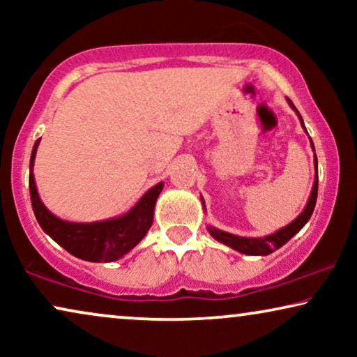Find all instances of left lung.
Listing matches in <instances>:
<instances>
[{"instance_id":"1","label":"left lung","mask_w":357,"mask_h":357,"mask_svg":"<svg viewBox=\"0 0 357 357\" xmlns=\"http://www.w3.org/2000/svg\"><path fill=\"white\" fill-rule=\"evenodd\" d=\"M287 100H289V99H287ZM289 105L296 110V107L291 100H289ZM297 115H299V112H297ZM299 120L302 123L301 115H299ZM302 126H304V123H302ZM312 149H314V143H312ZM315 169H317V155H315ZM317 193H319V177L315 175L314 188H312L310 198H309V202H307V206H305L304 211H302L299 216H297V219H294V221L289 224V226L280 229V231L271 234V236H268V237H263V238L237 237V236H232V234L222 232V231H219V229H214V227H208V231L214 238H216L218 242L226 243V245L234 248V250L245 253V255H270V253H273L275 250H278L280 247L284 245V243L289 241V238L294 237L296 234L305 226V222L309 221L312 213H314V208H315V203H317Z\"/></svg>"}]
</instances>
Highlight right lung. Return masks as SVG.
<instances>
[{"label":"right lung","mask_w":357,"mask_h":357,"mask_svg":"<svg viewBox=\"0 0 357 357\" xmlns=\"http://www.w3.org/2000/svg\"><path fill=\"white\" fill-rule=\"evenodd\" d=\"M38 141H36L31 155V174H29V190H31L32 209L38 224L53 241L81 260L86 261H115L128 253L136 243L149 231L153 224L155 199H158L164 183L154 185L138 203L121 218L100 222H68L53 216L38 198L36 182H33V159H36Z\"/></svg>","instance_id":"1"}]
</instances>
